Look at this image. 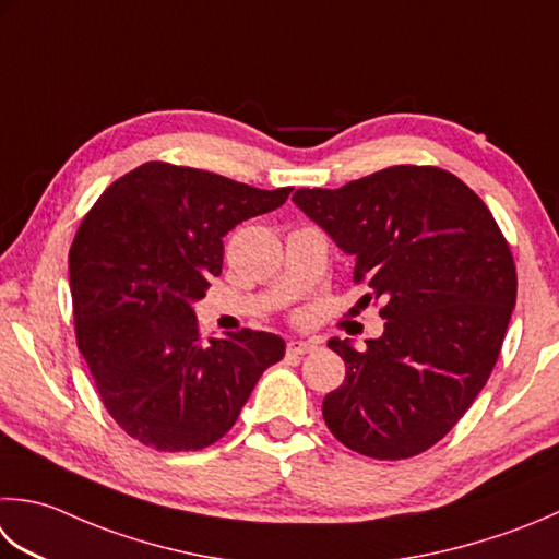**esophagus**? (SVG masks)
<instances>
[{
	"mask_svg": "<svg viewBox=\"0 0 559 559\" xmlns=\"http://www.w3.org/2000/svg\"><path fill=\"white\" fill-rule=\"evenodd\" d=\"M317 344L314 342H300V338H293V342H288V354L290 356H305L314 352Z\"/></svg>",
	"mask_w": 559,
	"mask_h": 559,
	"instance_id": "34e87169",
	"label": "esophagus"
}]
</instances>
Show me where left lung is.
I'll return each instance as SVG.
<instances>
[{"label": "left lung", "instance_id": "obj_1", "mask_svg": "<svg viewBox=\"0 0 559 559\" xmlns=\"http://www.w3.org/2000/svg\"><path fill=\"white\" fill-rule=\"evenodd\" d=\"M293 203L344 254L354 281L385 300V332L356 352L330 338L346 380L324 397L330 431L352 451L402 461L439 443L489 380L516 266L483 199L455 174L400 164L342 189H298Z\"/></svg>", "mask_w": 559, "mask_h": 559}]
</instances>
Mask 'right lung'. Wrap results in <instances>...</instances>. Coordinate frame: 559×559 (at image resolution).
<instances>
[{"label":"right lung","instance_id":"right-lung-1","mask_svg":"<svg viewBox=\"0 0 559 559\" xmlns=\"http://www.w3.org/2000/svg\"><path fill=\"white\" fill-rule=\"evenodd\" d=\"M264 191L221 174L147 162L98 195L70 249L76 346L98 397L128 436L157 451H201L233 429L286 342L199 332L193 302L223 271V237L276 211Z\"/></svg>","mask_w":559,"mask_h":559}]
</instances>
